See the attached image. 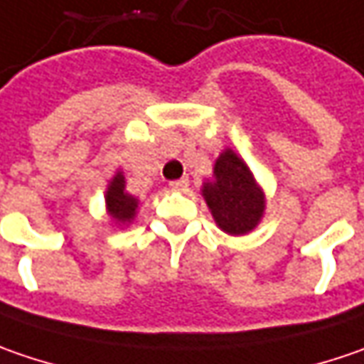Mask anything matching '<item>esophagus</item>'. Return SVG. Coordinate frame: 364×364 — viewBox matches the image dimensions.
Instances as JSON below:
<instances>
[{"label": "esophagus", "mask_w": 364, "mask_h": 364, "mask_svg": "<svg viewBox=\"0 0 364 364\" xmlns=\"http://www.w3.org/2000/svg\"><path fill=\"white\" fill-rule=\"evenodd\" d=\"M171 187H173L175 191H187V189H189V179H187V177H181V179L171 183Z\"/></svg>", "instance_id": "obj_1"}]
</instances>
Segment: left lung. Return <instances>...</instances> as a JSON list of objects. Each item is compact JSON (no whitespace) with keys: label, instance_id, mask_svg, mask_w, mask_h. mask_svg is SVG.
Instances as JSON below:
<instances>
[{"label":"left lung","instance_id":"8db88e82","mask_svg":"<svg viewBox=\"0 0 364 364\" xmlns=\"http://www.w3.org/2000/svg\"><path fill=\"white\" fill-rule=\"evenodd\" d=\"M201 196L213 220L226 234L242 236L257 228L264 213V193L245 161L226 149L213 165V179L203 183Z\"/></svg>","mask_w":364,"mask_h":364}]
</instances>
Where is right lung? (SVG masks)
I'll list each match as a JSON object with an SVG mask.
<instances>
[{
	"label": "right lung",
	"instance_id": "add662e5",
	"mask_svg": "<svg viewBox=\"0 0 364 364\" xmlns=\"http://www.w3.org/2000/svg\"><path fill=\"white\" fill-rule=\"evenodd\" d=\"M105 205H107V213L118 224H128L134 220L136 210H138V199L126 191V179H124L122 171H118L107 185Z\"/></svg>",
	"mask_w": 364,
	"mask_h": 364
}]
</instances>
